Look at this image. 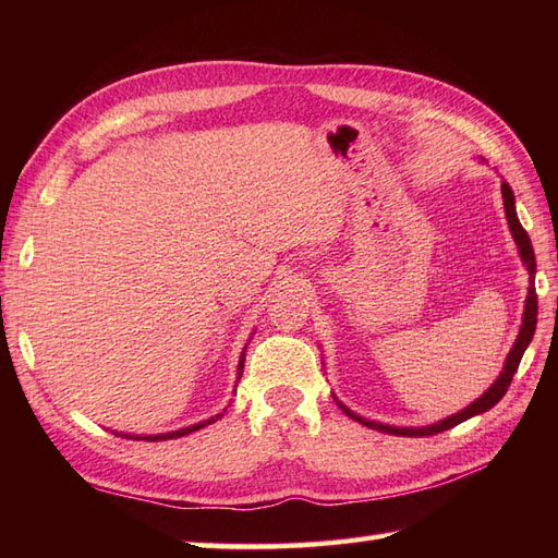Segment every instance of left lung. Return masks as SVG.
Segmentation results:
<instances>
[{
    "label": "left lung",
    "instance_id": "8db88e82",
    "mask_svg": "<svg viewBox=\"0 0 558 558\" xmlns=\"http://www.w3.org/2000/svg\"><path fill=\"white\" fill-rule=\"evenodd\" d=\"M501 194H504V208H506V220H508V228H511L513 232V240L518 244V252H520V258H523V264L527 266V272H530V288H527V300H525V312H523V326H520V333L515 338V345L511 348V352H508L506 357V364H504V372L499 374V378L492 384V388L484 393L482 398H477L472 405H468L465 410H460L458 414H450V417L436 422V424H429V426H420V429H405V426H390V424H381V422H372V420H364L360 417V414H354L352 410H348L342 402H338V408L348 414V417H352L354 422H360L364 426H369V429H376V432H386V434H396V436H434V434H441L446 429H453L456 424L465 422L470 417H475V414L480 412H487L492 410L496 402H499L504 396L508 386H511L513 381V374L518 372V364L520 360H523V354L530 345L532 336H535V326H537V292H535V270H537V264H535V252H532V242L527 232L523 230V225H520L518 216H515V196L511 192V186H508L506 182L501 184ZM338 400V398H336Z\"/></svg>",
    "mask_w": 558,
    "mask_h": 558
}]
</instances>
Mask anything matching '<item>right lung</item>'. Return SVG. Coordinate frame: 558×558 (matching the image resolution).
<instances>
[{"mask_svg": "<svg viewBox=\"0 0 558 558\" xmlns=\"http://www.w3.org/2000/svg\"><path fill=\"white\" fill-rule=\"evenodd\" d=\"M242 369H244V352H242V357H240V364H236V381H240V378H242ZM218 417H220V414H216V417H210V420H206V422H198V424H194V426H186V429H180V432L156 434V436H129V438H144V441H165V438H177V436H184V434L198 432L201 426H206V424H210V422H216Z\"/></svg>", "mask_w": 558, "mask_h": 558, "instance_id": "1", "label": "right lung"}]
</instances>
